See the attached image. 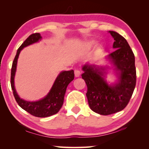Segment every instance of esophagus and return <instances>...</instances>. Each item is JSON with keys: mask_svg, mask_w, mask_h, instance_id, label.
Listing matches in <instances>:
<instances>
[{"mask_svg": "<svg viewBox=\"0 0 149 149\" xmlns=\"http://www.w3.org/2000/svg\"><path fill=\"white\" fill-rule=\"evenodd\" d=\"M74 74H75V77H79V75L81 74V72L79 70H75L74 71Z\"/></svg>", "mask_w": 149, "mask_h": 149, "instance_id": "34e87169", "label": "esophagus"}]
</instances>
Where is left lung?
Instances as JSON below:
<instances>
[{
	"label": "left lung",
	"instance_id": "1",
	"mask_svg": "<svg viewBox=\"0 0 149 149\" xmlns=\"http://www.w3.org/2000/svg\"><path fill=\"white\" fill-rule=\"evenodd\" d=\"M114 39L115 51L108 58L115 66L118 81L110 85L105 80L106 68L85 64L81 74L87 87L86 96L89 107L100 115H110L126 107L133 95L136 85L135 56L124 37L118 33L109 31Z\"/></svg>",
	"mask_w": 149,
	"mask_h": 149
}]
</instances>
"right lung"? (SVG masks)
Instances as JSON below:
<instances>
[{"label": "right lung", "mask_w": 149, "mask_h": 149, "mask_svg": "<svg viewBox=\"0 0 149 149\" xmlns=\"http://www.w3.org/2000/svg\"><path fill=\"white\" fill-rule=\"evenodd\" d=\"M41 38V35L38 33L31 34L17 49L16 55L12 62L10 83L14 98L19 107L34 116L45 118L56 114L60 110L64 102V95L68 85L74 79V70H70L60 73L55 80L50 92L45 98L38 101L29 102L20 99L14 87V76L16 71L17 58L20 51L24 47L38 42Z\"/></svg>", "instance_id": "add662e5"}]
</instances>
